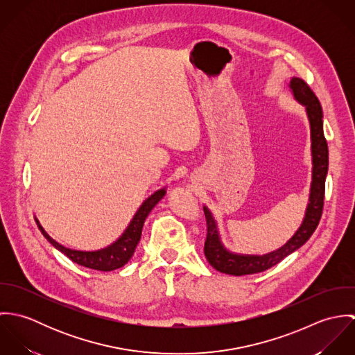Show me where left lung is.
Returning a JSON list of instances; mask_svg holds the SVG:
<instances>
[{
	"instance_id": "left-lung-1",
	"label": "left lung",
	"mask_w": 355,
	"mask_h": 355,
	"mask_svg": "<svg viewBox=\"0 0 355 355\" xmlns=\"http://www.w3.org/2000/svg\"><path fill=\"white\" fill-rule=\"evenodd\" d=\"M294 97L304 103L310 121L311 131V155H313V180L310 189V198L306 209L304 223L297 234L279 250L266 255H238L230 253L220 242L217 225L207 207H203L206 218V239L205 257L209 263L218 272L243 276L263 272L279 263L288 254L300 249L315 231L324 207L325 178L328 172V145L322 130V109L314 92L301 78H293L290 85Z\"/></svg>"
}]
</instances>
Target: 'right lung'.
<instances>
[{"instance_id": "add662e5", "label": "right lung", "mask_w": 355, "mask_h": 355, "mask_svg": "<svg viewBox=\"0 0 355 355\" xmlns=\"http://www.w3.org/2000/svg\"><path fill=\"white\" fill-rule=\"evenodd\" d=\"M164 196H165L164 189L155 191L153 196H150L145 202L142 203V206L134 216L132 221L130 223L128 228L121 235V238L117 242H114L112 246L98 250V252H78V250L67 249V248L61 246L60 243H57L54 239H51V236L45 232V230L40 225L38 221H37V224H38V228L41 230L42 235L51 242V245H53L61 253L65 254L75 263L90 268V269H96V270L109 272V270L121 268L123 265H125L130 261V258L135 252L137 245L141 241L142 228H144V223H145L146 217L152 211L153 207L162 200Z\"/></svg>"}]
</instances>
